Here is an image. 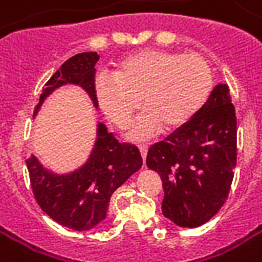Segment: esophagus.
I'll return each mask as SVG.
<instances>
[{"instance_id":"obj_1","label":"esophagus","mask_w":262,"mask_h":262,"mask_svg":"<svg viewBox=\"0 0 262 262\" xmlns=\"http://www.w3.org/2000/svg\"><path fill=\"white\" fill-rule=\"evenodd\" d=\"M139 150L140 155H142V159H143V162H145L146 155H148V146H146V145H139Z\"/></svg>"}]
</instances>
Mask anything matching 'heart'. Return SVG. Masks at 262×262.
Segmentation results:
<instances>
[{"label":"heart","mask_w":262,"mask_h":262,"mask_svg":"<svg viewBox=\"0 0 262 262\" xmlns=\"http://www.w3.org/2000/svg\"><path fill=\"white\" fill-rule=\"evenodd\" d=\"M212 90L213 72L203 56L162 49L132 52L113 75L103 74L94 81L97 103L116 126L126 127L139 104L145 107L127 133L133 140L150 139L162 127L172 132L185 126Z\"/></svg>","instance_id":"b5f03b06"}]
</instances>
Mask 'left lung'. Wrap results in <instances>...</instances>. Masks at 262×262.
I'll return each instance as SVG.
<instances>
[{
    "label": "left lung",
    "mask_w": 262,
    "mask_h": 262,
    "mask_svg": "<svg viewBox=\"0 0 262 262\" xmlns=\"http://www.w3.org/2000/svg\"><path fill=\"white\" fill-rule=\"evenodd\" d=\"M146 165L162 180L167 219L181 228L210 221L228 199L236 165V116L229 86L217 84L191 122L150 146Z\"/></svg>",
    "instance_id": "obj_1"
}]
</instances>
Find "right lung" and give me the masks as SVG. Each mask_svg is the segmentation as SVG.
<instances>
[{
  "label": "right lung",
  "instance_id": "add662e5",
  "mask_svg": "<svg viewBox=\"0 0 262 262\" xmlns=\"http://www.w3.org/2000/svg\"><path fill=\"white\" fill-rule=\"evenodd\" d=\"M98 58L97 52H84L62 63L43 88L33 117L46 98L65 85L82 88L97 110L94 67ZM95 132L88 158L74 171L55 172L34 155L26 161L36 202L49 217L69 229H93L103 222L112 194L142 167V157L135 145L119 143L103 122H97Z\"/></svg>",
  "mask_w": 262,
  "mask_h": 262
}]
</instances>
